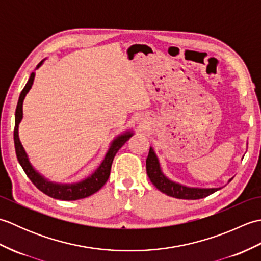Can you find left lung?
Returning a JSON list of instances; mask_svg holds the SVG:
<instances>
[{
  "label": "left lung",
  "mask_w": 261,
  "mask_h": 261,
  "mask_svg": "<svg viewBox=\"0 0 261 261\" xmlns=\"http://www.w3.org/2000/svg\"><path fill=\"white\" fill-rule=\"evenodd\" d=\"M146 168L147 175L150 178L152 184L156 186L160 192L175 198L180 199H199L204 198L211 194L215 193L216 191L221 190V187L218 188H199V187H188L181 185L179 182L170 180L168 177H166L160 168L159 159L156 152L150 147L149 153L146 160ZM232 178L229 180L231 181ZM228 181V182H229Z\"/></svg>",
  "instance_id": "left-lung-1"
}]
</instances>
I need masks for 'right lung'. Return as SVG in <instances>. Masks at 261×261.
Listing matches in <instances>:
<instances>
[{
    "instance_id": "1",
    "label": "right lung",
    "mask_w": 261,
    "mask_h": 261,
    "mask_svg": "<svg viewBox=\"0 0 261 261\" xmlns=\"http://www.w3.org/2000/svg\"><path fill=\"white\" fill-rule=\"evenodd\" d=\"M42 62L37 66V68L40 67ZM35 73H31L29 81L27 82L23 90H22L18 105H16L15 110V126H14V147H15V153L16 158L19 160V164L21 165L22 169L24 170L25 175L29 177V179L33 182L39 191L45 193L46 195L50 196L53 198L62 199V201H76V199L85 198L93 195L94 193L101 190V187L108 181L111 166H112L114 156L119 149L124 145V143L134 136L132 131H126L124 134L118 136L115 139L111 142V146L109 150L105 154L103 162L98 166V168L94 171V173L88 176L87 178L83 179L79 182H71V184H59V182H54L45 178L42 175H40L38 171L33 168V166L29 162L28 154L24 150L23 146L19 139V124L23 116V111H22V105H23V99L28 92L33 84V80H35Z\"/></svg>"
}]
</instances>
